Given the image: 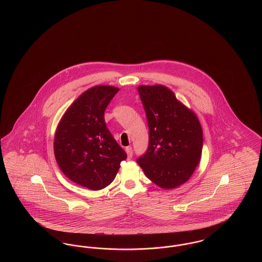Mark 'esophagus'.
I'll return each instance as SVG.
<instances>
[{"label":"esophagus","instance_id":"34e87169","mask_svg":"<svg viewBox=\"0 0 262 262\" xmlns=\"http://www.w3.org/2000/svg\"><path fill=\"white\" fill-rule=\"evenodd\" d=\"M125 152L127 154V158L132 159V157H133V148L130 146H127V147H125Z\"/></svg>","mask_w":262,"mask_h":262}]
</instances>
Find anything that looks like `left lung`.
Masks as SVG:
<instances>
[{"instance_id":"left-lung-1","label":"left lung","mask_w":262,"mask_h":262,"mask_svg":"<svg viewBox=\"0 0 262 262\" xmlns=\"http://www.w3.org/2000/svg\"><path fill=\"white\" fill-rule=\"evenodd\" d=\"M137 90L149 129L148 148L137 163L158 187H179L200 164L203 145L200 121L164 85H141Z\"/></svg>"}]
</instances>
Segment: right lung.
Listing matches in <instances>:
<instances>
[{"instance_id":"1","label":"right lung","mask_w":262,"mask_h":262,"mask_svg":"<svg viewBox=\"0 0 262 262\" xmlns=\"http://www.w3.org/2000/svg\"><path fill=\"white\" fill-rule=\"evenodd\" d=\"M118 91L110 85L84 91L63 114L55 134L54 153L62 173L92 190L109 186L126 159L104 120V112Z\"/></svg>"}]
</instances>
